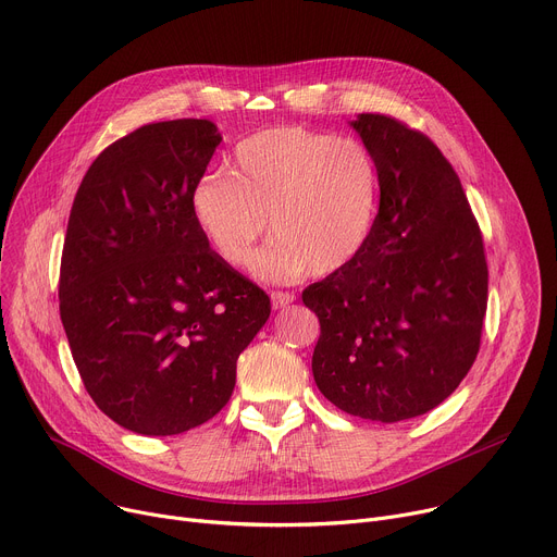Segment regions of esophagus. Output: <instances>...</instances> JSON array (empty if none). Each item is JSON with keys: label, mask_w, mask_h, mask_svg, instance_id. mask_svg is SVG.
I'll return each mask as SVG.
<instances>
[{"label": "esophagus", "mask_w": 557, "mask_h": 557, "mask_svg": "<svg viewBox=\"0 0 557 557\" xmlns=\"http://www.w3.org/2000/svg\"><path fill=\"white\" fill-rule=\"evenodd\" d=\"M296 301V296L292 292H272V308L274 310H281V308H287L289 304Z\"/></svg>", "instance_id": "obj_1"}]
</instances>
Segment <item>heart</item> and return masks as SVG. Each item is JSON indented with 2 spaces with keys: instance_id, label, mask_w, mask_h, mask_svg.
<instances>
[{
  "instance_id": "heart-1",
  "label": "heart",
  "mask_w": 557,
  "mask_h": 557,
  "mask_svg": "<svg viewBox=\"0 0 557 557\" xmlns=\"http://www.w3.org/2000/svg\"><path fill=\"white\" fill-rule=\"evenodd\" d=\"M376 202L372 153L352 138L304 126H274L245 138L230 174H205L191 191L200 234L234 268L249 263L270 216L274 238L253 272L276 281L308 270L330 276L350 265L372 232Z\"/></svg>"
}]
</instances>
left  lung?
Listing matches in <instances>:
<instances>
[{"mask_svg":"<svg viewBox=\"0 0 557 557\" xmlns=\"http://www.w3.org/2000/svg\"><path fill=\"white\" fill-rule=\"evenodd\" d=\"M379 169V213L357 259L304 289L321 323L312 374L348 414L395 423L455 393L480 352L488 268L444 153L395 117L350 122Z\"/></svg>","mask_w":557,"mask_h":557,"instance_id":"obj_1","label":"left lung"}]
</instances>
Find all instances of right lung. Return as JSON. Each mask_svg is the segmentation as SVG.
Returning a JSON list of instances; mask_svg holds the SVG:
<instances>
[{
    "label": "right lung",
    "instance_id": "right-lung-1",
    "mask_svg": "<svg viewBox=\"0 0 557 557\" xmlns=\"http://www.w3.org/2000/svg\"><path fill=\"white\" fill-rule=\"evenodd\" d=\"M221 140L209 120L145 124L94 160L71 207L62 325L96 406L138 435L216 414L270 319V296L209 249L191 213Z\"/></svg>",
    "mask_w": 557,
    "mask_h": 557
}]
</instances>
